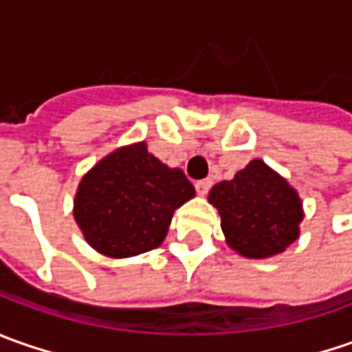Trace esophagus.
Here are the masks:
<instances>
[{
	"label": "esophagus",
	"instance_id": "34e87169",
	"mask_svg": "<svg viewBox=\"0 0 352 352\" xmlns=\"http://www.w3.org/2000/svg\"><path fill=\"white\" fill-rule=\"evenodd\" d=\"M211 188V180H199V182H196V190L199 196H206L208 192H210Z\"/></svg>",
	"mask_w": 352,
	"mask_h": 352
}]
</instances>
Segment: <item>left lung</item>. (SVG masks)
I'll return each mask as SVG.
<instances>
[{
  "instance_id": "8db88e82",
  "label": "left lung",
  "mask_w": 352,
  "mask_h": 352,
  "mask_svg": "<svg viewBox=\"0 0 352 352\" xmlns=\"http://www.w3.org/2000/svg\"><path fill=\"white\" fill-rule=\"evenodd\" d=\"M208 201L219 211L225 243L245 258L282 254L300 236V194L261 158L250 160L233 180L215 184Z\"/></svg>"
}]
</instances>
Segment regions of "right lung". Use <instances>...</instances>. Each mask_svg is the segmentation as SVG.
I'll return each instance as SVG.
<instances>
[{
	"mask_svg": "<svg viewBox=\"0 0 352 352\" xmlns=\"http://www.w3.org/2000/svg\"><path fill=\"white\" fill-rule=\"evenodd\" d=\"M196 196L180 168L148 153L146 142L119 146L82 176L74 219L94 250L129 258L166 239L174 211Z\"/></svg>",
	"mask_w": 352,
	"mask_h": 352,
	"instance_id": "obj_1",
	"label": "right lung"
}]
</instances>
